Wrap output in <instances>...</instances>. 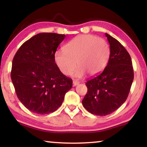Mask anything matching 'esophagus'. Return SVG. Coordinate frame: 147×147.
Returning a JSON list of instances; mask_svg holds the SVG:
<instances>
[{
  "mask_svg": "<svg viewBox=\"0 0 147 147\" xmlns=\"http://www.w3.org/2000/svg\"><path fill=\"white\" fill-rule=\"evenodd\" d=\"M79 84H80V82H78V81H77V80H74V81H73V85H74V86H77Z\"/></svg>",
  "mask_w": 147,
  "mask_h": 147,
  "instance_id": "34e87169",
  "label": "esophagus"
}]
</instances>
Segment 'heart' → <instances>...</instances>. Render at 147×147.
Segmentation results:
<instances>
[{
  "label": "heart",
  "instance_id": "1",
  "mask_svg": "<svg viewBox=\"0 0 147 147\" xmlns=\"http://www.w3.org/2000/svg\"><path fill=\"white\" fill-rule=\"evenodd\" d=\"M110 55L108 42L93 35H78L68 42L64 50L56 51L55 61L62 74L69 76L76 67V76L86 73L93 76L100 74L107 65Z\"/></svg>",
  "mask_w": 147,
  "mask_h": 147
}]
</instances>
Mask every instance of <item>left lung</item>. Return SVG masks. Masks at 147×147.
Wrapping results in <instances>:
<instances>
[{
	"mask_svg": "<svg viewBox=\"0 0 147 147\" xmlns=\"http://www.w3.org/2000/svg\"><path fill=\"white\" fill-rule=\"evenodd\" d=\"M105 35L110 48L108 63L101 74L86 82L88 92L82 100L88 112L100 116L112 113L123 104L134 80L128 52L115 38Z\"/></svg>",
	"mask_w": 147,
	"mask_h": 147,
	"instance_id": "1",
	"label": "left lung"
}]
</instances>
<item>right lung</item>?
Instances as JSON below:
<instances>
[{"instance_id": "add662e5", "label": "right lung", "mask_w": 147, "mask_h": 147, "mask_svg": "<svg viewBox=\"0 0 147 147\" xmlns=\"http://www.w3.org/2000/svg\"><path fill=\"white\" fill-rule=\"evenodd\" d=\"M65 35L42 33L22 45L14 56L11 77L19 100L34 113H51L60 107L72 80L55 61L57 48Z\"/></svg>"}]
</instances>
